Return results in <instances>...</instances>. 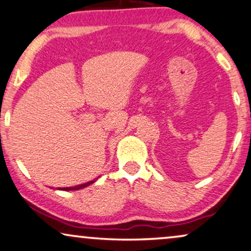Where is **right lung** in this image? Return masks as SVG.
<instances>
[{"label":"right lung","mask_w":251,"mask_h":251,"mask_svg":"<svg viewBox=\"0 0 251 251\" xmlns=\"http://www.w3.org/2000/svg\"><path fill=\"white\" fill-rule=\"evenodd\" d=\"M95 180H97V179H94V180H91V181H88V182H85V184L78 185V186H74V187H64V188L59 187V188H58V190H64V191H75V190H81V188H83V187H87L88 185L93 184V182H94Z\"/></svg>","instance_id":"right-lung-1"}]
</instances>
